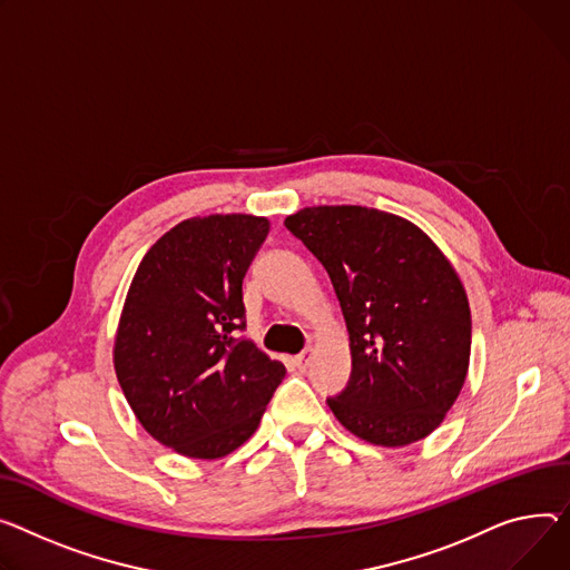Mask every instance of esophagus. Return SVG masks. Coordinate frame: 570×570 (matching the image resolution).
Returning a JSON list of instances; mask_svg holds the SVG:
<instances>
[{
    "label": "esophagus",
    "mask_w": 570,
    "mask_h": 570,
    "mask_svg": "<svg viewBox=\"0 0 570 570\" xmlns=\"http://www.w3.org/2000/svg\"><path fill=\"white\" fill-rule=\"evenodd\" d=\"M293 362H295V366H297V368H307V366H309V362H312V351H309V348H307V351H302L299 355H295V360H293Z\"/></svg>",
    "instance_id": "obj_1"
}]
</instances>
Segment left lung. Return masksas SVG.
Wrapping results in <instances>:
<instances>
[{
    "label": "left lung",
    "mask_w": 570,
    "mask_h": 570,
    "mask_svg": "<svg viewBox=\"0 0 570 570\" xmlns=\"http://www.w3.org/2000/svg\"><path fill=\"white\" fill-rule=\"evenodd\" d=\"M330 275L353 371L327 399L357 438L403 446L433 433L459 399L472 344L465 288L412 222L362 206H314L284 222Z\"/></svg>",
    "instance_id": "8db88e82"
}]
</instances>
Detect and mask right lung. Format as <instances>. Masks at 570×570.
Wrapping results in <instances>:
<instances>
[{
	"label": "right lung",
	"mask_w": 570,
	"mask_h": 570,
	"mask_svg": "<svg viewBox=\"0 0 570 570\" xmlns=\"http://www.w3.org/2000/svg\"><path fill=\"white\" fill-rule=\"evenodd\" d=\"M271 224L185 219L146 252L130 284L114 368L139 424L189 459H222L256 431L284 381L245 332L243 279Z\"/></svg>",
	"instance_id": "add662e5"
}]
</instances>
